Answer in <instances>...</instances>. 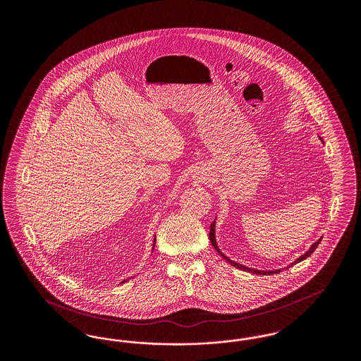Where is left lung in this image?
Returning a JSON list of instances; mask_svg holds the SVG:
<instances>
[{
  "label": "left lung",
  "instance_id": "8db88e82",
  "mask_svg": "<svg viewBox=\"0 0 361 361\" xmlns=\"http://www.w3.org/2000/svg\"><path fill=\"white\" fill-rule=\"evenodd\" d=\"M322 140V139H321ZM209 240H211V243H212V246L216 249V252L222 256V257L226 258L233 267H235V268H238V269H242V271H247V272H252V274H256V275H274V274H279L280 272V269H277V271H257V269H252V268H247V267H243V265H240V264H237V262H234V261H231L230 258L226 257L224 253L219 250V247H218V245H216V240H215V222H212L211 224V230H209ZM319 242L321 240H317L315 243H312L311 245V247H310L309 250L303 255V256H300V257L298 258L295 262H292V265H295L296 262H300V261H303V259H306V258L310 257V255H312V252L317 249V246L319 245Z\"/></svg>",
  "mask_w": 361,
  "mask_h": 361
}]
</instances>
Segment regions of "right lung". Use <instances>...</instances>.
I'll return each instance as SVG.
<instances>
[{
  "label": "right lung",
  "instance_id": "right-lung-1",
  "mask_svg": "<svg viewBox=\"0 0 361 361\" xmlns=\"http://www.w3.org/2000/svg\"><path fill=\"white\" fill-rule=\"evenodd\" d=\"M124 281H126V280H124ZM124 281H123V283H124Z\"/></svg>",
  "mask_w": 361,
  "mask_h": 361
}]
</instances>
